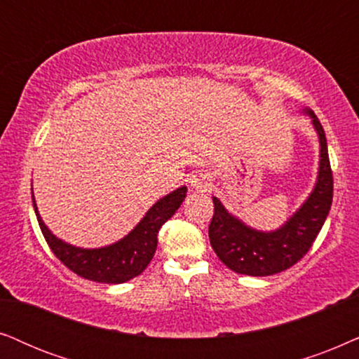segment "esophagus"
I'll use <instances>...</instances> for the list:
<instances>
[{
	"label": "esophagus",
	"mask_w": 359,
	"mask_h": 359,
	"mask_svg": "<svg viewBox=\"0 0 359 359\" xmlns=\"http://www.w3.org/2000/svg\"><path fill=\"white\" fill-rule=\"evenodd\" d=\"M190 184H192V187L202 190V189H207L208 180H207V177H205V175L197 174V175H192V179H190Z\"/></svg>",
	"instance_id": "obj_1"
}]
</instances>
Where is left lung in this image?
I'll use <instances>...</instances> for the list:
<instances>
[{
	"label": "left lung",
	"instance_id": "obj_1",
	"mask_svg": "<svg viewBox=\"0 0 359 359\" xmlns=\"http://www.w3.org/2000/svg\"><path fill=\"white\" fill-rule=\"evenodd\" d=\"M307 111V109H305ZM320 141L317 184L305 203L276 231H257L226 212L213 197V218L208 236L219 261L238 274L272 276L302 259L328 217L333 200V174L330 167L325 131L313 111H307Z\"/></svg>",
	"mask_w": 359,
	"mask_h": 359
}]
</instances>
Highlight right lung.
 <instances>
[{"label":"right lung","instance_id":"right-lung-1","mask_svg":"<svg viewBox=\"0 0 359 359\" xmlns=\"http://www.w3.org/2000/svg\"><path fill=\"white\" fill-rule=\"evenodd\" d=\"M187 195V187H180L156 202L146 217L136 224L128 236L113 245L98 250H83L72 246L55 238L42 222L37 212L34 195L32 205L39 222L41 231L52 252L64 264L80 277L103 284H123L133 277L140 276L149 264L157 248V233L162 224L177 212Z\"/></svg>","mask_w":359,"mask_h":359}]
</instances>
